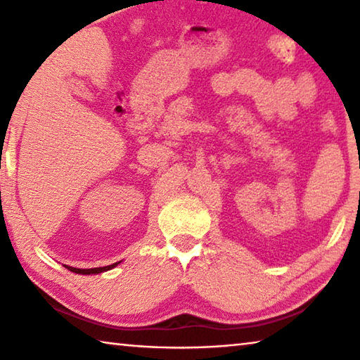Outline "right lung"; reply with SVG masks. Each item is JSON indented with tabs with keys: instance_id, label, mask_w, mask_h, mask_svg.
Wrapping results in <instances>:
<instances>
[{
	"instance_id": "1",
	"label": "right lung",
	"mask_w": 360,
	"mask_h": 360,
	"mask_svg": "<svg viewBox=\"0 0 360 360\" xmlns=\"http://www.w3.org/2000/svg\"><path fill=\"white\" fill-rule=\"evenodd\" d=\"M117 264H112V265H108V266H98V268H87V270H82V268H75V266H66L70 271L72 273H77V275H98L101 271H106V270H111Z\"/></svg>"
}]
</instances>
